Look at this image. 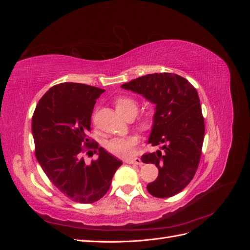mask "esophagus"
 Wrapping results in <instances>:
<instances>
[{"label": "esophagus", "instance_id": "1", "mask_svg": "<svg viewBox=\"0 0 250 250\" xmlns=\"http://www.w3.org/2000/svg\"><path fill=\"white\" fill-rule=\"evenodd\" d=\"M126 164H129V165H142V161L141 158L139 157H135V158H130V160H126L125 161Z\"/></svg>", "mask_w": 250, "mask_h": 250}]
</instances>
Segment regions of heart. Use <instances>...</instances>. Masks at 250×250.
Listing matches in <instances>:
<instances>
[{"mask_svg": "<svg viewBox=\"0 0 250 250\" xmlns=\"http://www.w3.org/2000/svg\"><path fill=\"white\" fill-rule=\"evenodd\" d=\"M117 111L121 116L127 118L129 116H135L138 111V103L130 97L121 96L115 101ZM154 112L152 109H148L139 119V125L142 128H149L153 124ZM139 144V138L137 135L131 134L124 138H115L108 141L105 148L111 154L119 157H130L135 152V147Z\"/></svg>", "mask_w": 250, "mask_h": 250, "instance_id": "obj_1", "label": "heart"}]
</instances>
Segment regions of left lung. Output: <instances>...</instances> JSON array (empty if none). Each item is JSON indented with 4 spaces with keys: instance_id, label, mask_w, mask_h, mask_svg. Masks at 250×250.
Listing matches in <instances>:
<instances>
[{
    "instance_id": "obj_1",
    "label": "left lung",
    "mask_w": 250,
    "mask_h": 250,
    "mask_svg": "<svg viewBox=\"0 0 250 250\" xmlns=\"http://www.w3.org/2000/svg\"><path fill=\"white\" fill-rule=\"evenodd\" d=\"M121 86L156 104L149 143L162 150L143 154L142 162L158 169L148 192L157 198L172 197L191 183L200 162L204 119L197 90L172 73L149 74Z\"/></svg>"
}]
</instances>
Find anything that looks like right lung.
<instances>
[{
  "instance_id": "right-lung-1",
  "label": "right lung",
  "mask_w": 250,
  "mask_h": 250,
  "mask_svg": "<svg viewBox=\"0 0 250 250\" xmlns=\"http://www.w3.org/2000/svg\"><path fill=\"white\" fill-rule=\"evenodd\" d=\"M105 89L64 82L51 87L32 117L35 156L58 190L75 202L93 203L107 193L122 162L88 137L96 100ZM100 155L86 164L82 153Z\"/></svg>"
}]
</instances>
